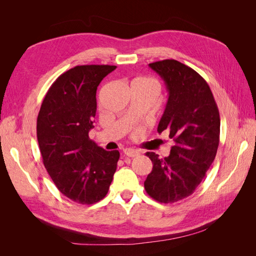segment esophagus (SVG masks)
<instances>
[{"label": "esophagus", "mask_w": 256, "mask_h": 256, "mask_svg": "<svg viewBox=\"0 0 256 256\" xmlns=\"http://www.w3.org/2000/svg\"><path fill=\"white\" fill-rule=\"evenodd\" d=\"M124 154H125L128 157L134 158V157H136L140 152H138V150H134V148H126V150H124Z\"/></svg>", "instance_id": "obj_1"}]
</instances>
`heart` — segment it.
Listing matches in <instances>:
<instances>
[{
  "label": "heart",
  "mask_w": 256,
  "mask_h": 256,
  "mask_svg": "<svg viewBox=\"0 0 256 256\" xmlns=\"http://www.w3.org/2000/svg\"><path fill=\"white\" fill-rule=\"evenodd\" d=\"M130 88H136L143 90L154 97L159 90V83L157 80H154L150 76H138V78L134 79L130 83ZM143 130L142 127L136 129V134H140Z\"/></svg>",
  "instance_id": "obj_1"
}]
</instances>
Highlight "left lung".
<instances>
[{
    "label": "left lung",
    "mask_w": 256,
    "mask_h": 256,
    "mask_svg": "<svg viewBox=\"0 0 256 256\" xmlns=\"http://www.w3.org/2000/svg\"><path fill=\"white\" fill-rule=\"evenodd\" d=\"M150 67L168 90L158 132L168 131L174 145L164 158L146 152L154 166L144 187L157 202L175 203L194 192L214 162L220 141V115L210 88L192 68L175 60L154 62Z\"/></svg>",
    "instance_id": "1"
}]
</instances>
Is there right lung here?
Here are the masks:
<instances>
[{
	"label": "right lung",
	"instance_id": "1",
	"mask_svg": "<svg viewBox=\"0 0 256 256\" xmlns=\"http://www.w3.org/2000/svg\"><path fill=\"white\" fill-rule=\"evenodd\" d=\"M116 66L81 65L62 74L46 94L37 118L42 162L58 191L82 205L102 200L113 180L118 150H104L88 138L99 83Z\"/></svg>",
	"mask_w": 256,
	"mask_h": 256
}]
</instances>
